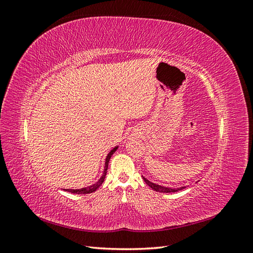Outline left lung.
<instances>
[{
	"label": "left lung",
	"instance_id": "8db88e82",
	"mask_svg": "<svg viewBox=\"0 0 253 253\" xmlns=\"http://www.w3.org/2000/svg\"><path fill=\"white\" fill-rule=\"evenodd\" d=\"M143 180L147 182V185L149 187H151L153 190L156 191V192H160V193H171V192H177V191H180L182 189H185L186 187H180V188H168V187H163L156 185V183H153L152 181L148 180L145 177H142Z\"/></svg>",
	"mask_w": 253,
	"mask_h": 253
}]
</instances>
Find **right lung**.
I'll return each instance as SVG.
<instances>
[{
	"label": "right lung",
	"mask_w": 253,
	"mask_h": 253,
	"mask_svg": "<svg viewBox=\"0 0 253 253\" xmlns=\"http://www.w3.org/2000/svg\"><path fill=\"white\" fill-rule=\"evenodd\" d=\"M118 147H115L109 154L108 156H106V159H105V166H104V171H103V175L101 176V178L99 179L96 183H94V185L91 186H88V187H85V188H82V189H77V190H74V189H64L65 191H67V192H71V193H75V194H88V193H91V192H95V191L100 187L103 181H104V178L106 176V171H108V167H109V163H110V159L112 157V155L114 154V152L117 150Z\"/></svg>",
	"instance_id": "add662e5"
}]
</instances>
